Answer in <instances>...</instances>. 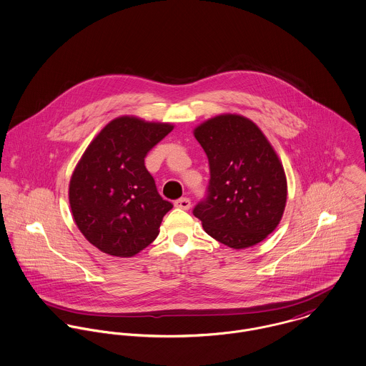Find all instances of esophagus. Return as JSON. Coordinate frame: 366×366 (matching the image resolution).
I'll return each mask as SVG.
<instances>
[{"label":"esophagus","instance_id":"1","mask_svg":"<svg viewBox=\"0 0 366 366\" xmlns=\"http://www.w3.org/2000/svg\"><path fill=\"white\" fill-rule=\"evenodd\" d=\"M190 206H192V202L187 197H182V199L174 202V207H177V209H189Z\"/></svg>","mask_w":366,"mask_h":366}]
</instances>
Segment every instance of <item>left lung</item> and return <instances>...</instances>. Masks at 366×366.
<instances>
[{"instance_id":"1","label":"left lung","mask_w":366,"mask_h":366,"mask_svg":"<svg viewBox=\"0 0 366 366\" xmlns=\"http://www.w3.org/2000/svg\"><path fill=\"white\" fill-rule=\"evenodd\" d=\"M194 137L209 164L207 196L194 217L229 248L257 245L277 227L286 206L287 183L276 152L251 119L237 114L211 118Z\"/></svg>"}]
</instances>
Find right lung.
<instances>
[{"instance_id": "1", "label": "right lung", "mask_w": 366, "mask_h": 366, "mask_svg": "<svg viewBox=\"0 0 366 366\" xmlns=\"http://www.w3.org/2000/svg\"><path fill=\"white\" fill-rule=\"evenodd\" d=\"M172 129L137 117L115 118L77 163L69 184L73 218L105 254L129 258L155 241L173 204L157 193L145 157Z\"/></svg>"}]
</instances>
